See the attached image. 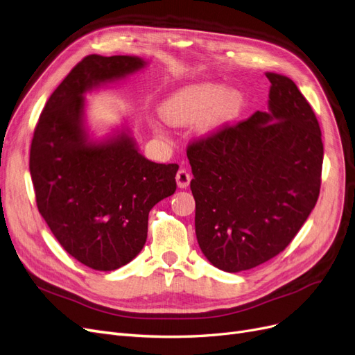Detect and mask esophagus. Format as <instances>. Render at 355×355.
Listing matches in <instances>:
<instances>
[{"mask_svg": "<svg viewBox=\"0 0 355 355\" xmlns=\"http://www.w3.org/2000/svg\"><path fill=\"white\" fill-rule=\"evenodd\" d=\"M175 178H177V186H178L180 189H187V187H189V184H190L191 175H190V173H189L187 169L181 168V169L178 171V173H177Z\"/></svg>", "mask_w": 355, "mask_h": 355, "instance_id": "obj_1", "label": "esophagus"}]
</instances>
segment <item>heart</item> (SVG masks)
<instances>
[{
	"mask_svg": "<svg viewBox=\"0 0 355 355\" xmlns=\"http://www.w3.org/2000/svg\"><path fill=\"white\" fill-rule=\"evenodd\" d=\"M243 98L237 91L218 84H200L181 88L161 106L162 118L173 125H190L205 116L208 128L230 122L242 110Z\"/></svg>",
	"mask_w": 355,
	"mask_h": 355,
	"instance_id": "b5f03b06",
	"label": "heart"
}]
</instances>
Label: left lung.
<instances>
[{"label":"left lung","instance_id":"obj_1","mask_svg":"<svg viewBox=\"0 0 355 355\" xmlns=\"http://www.w3.org/2000/svg\"><path fill=\"white\" fill-rule=\"evenodd\" d=\"M268 112L187 146L198 243L216 268H254L288 248L322 186V131L292 79L267 73Z\"/></svg>","mask_w":355,"mask_h":355}]
</instances>
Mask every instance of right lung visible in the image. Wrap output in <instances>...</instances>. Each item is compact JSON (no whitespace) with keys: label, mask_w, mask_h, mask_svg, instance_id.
Returning <instances> with one entry per match:
<instances>
[{"label":"right lung","mask_w":355,"mask_h":355,"mask_svg":"<svg viewBox=\"0 0 355 355\" xmlns=\"http://www.w3.org/2000/svg\"><path fill=\"white\" fill-rule=\"evenodd\" d=\"M143 66L131 55L84 57L45 103L33 131L29 169L38 211L66 252L98 271L140 254L148 212L177 189V164L147 161L125 132L87 143L81 128L87 91Z\"/></svg>","instance_id":"1"}]
</instances>
